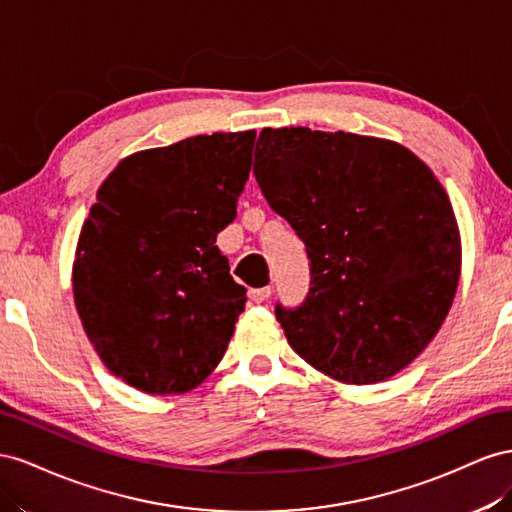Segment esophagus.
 <instances>
[{
	"instance_id": "obj_1",
	"label": "esophagus",
	"mask_w": 512,
	"mask_h": 512,
	"mask_svg": "<svg viewBox=\"0 0 512 512\" xmlns=\"http://www.w3.org/2000/svg\"><path fill=\"white\" fill-rule=\"evenodd\" d=\"M270 296H272V287H259V289L248 291V298H251L257 304L259 302H266Z\"/></svg>"
}]
</instances>
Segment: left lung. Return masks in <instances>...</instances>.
I'll return each instance as SVG.
<instances>
[{"instance_id":"1","label":"left lung","mask_w":512,"mask_h":512,"mask_svg":"<svg viewBox=\"0 0 512 512\" xmlns=\"http://www.w3.org/2000/svg\"><path fill=\"white\" fill-rule=\"evenodd\" d=\"M253 171L311 261L304 302L276 304L294 352L358 386L407 367L461 274L457 218L433 171L394 141L302 126L261 130Z\"/></svg>"}]
</instances>
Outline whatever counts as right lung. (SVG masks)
Wrapping results in <instances>:
<instances>
[{
  "label": "right lung",
  "instance_id": "obj_1",
  "mask_svg": "<svg viewBox=\"0 0 512 512\" xmlns=\"http://www.w3.org/2000/svg\"><path fill=\"white\" fill-rule=\"evenodd\" d=\"M253 145L244 130L135 152L98 188L72 291L87 339L128 386L182 394L223 360L246 289L216 236L236 218Z\"/></svg>",
  "mask_w": 512,
  "mask_h": 512
}]
</instances>
